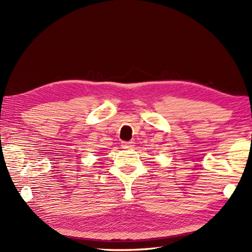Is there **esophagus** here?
Segmentation results:
<instances>
[{"label": "esophagus", "mask_w": 252, "mask_h": 252, "mask_svg": "<svg viewBox=\"0 0 252 252\" xmlns=\"http://www.w3.org/2000/svg\"><path fill=\"white\" fill-rule=\"evenodd\" d=\"M133 146H134V142H133V141H130V142H122V147H123V148L130 149V148H133Z\"/></svg>", "instance_id": "34e87169"}]
</instances>
